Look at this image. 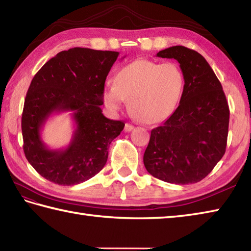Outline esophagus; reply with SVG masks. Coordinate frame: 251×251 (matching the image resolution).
<instances>
[{"label": "esophagus", "instance_id": "esophagus-1", "mask_svg": "<svg viewBox=\"0 0 251 251\" xmlns=\"http://www.w3.org/2000/svg\"><path fill=\"white\" fill-rule=\"evenodd\" d=\"M134 128H135V126L132 125V124H130V123H126V124H125V131L129 132V131H131Z\"/></svg>", "mask_w": 251, "mask_h": 251}]
</instances>
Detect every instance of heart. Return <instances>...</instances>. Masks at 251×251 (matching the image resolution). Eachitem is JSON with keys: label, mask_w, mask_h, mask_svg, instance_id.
Returning a JSON list of instances; mask_svg holds the SVG:
<instances>
[{"label": "heart", "mask_w": 251, "mask_h": 251, "mask_svg": "<svg viewBox=\"0 0 251 251\" xmlns=\"http://www.w3.org/2000/svg\"><path fill=\"white\" fill-rule=\"evenodd\" d=\"M185 90V76L175 63L136 60L117 72L115 82H105L102 97L112 111L128 101L137 120L146 124L163 122L177 109Z\"/></svg>", "instance_id": "b5f03b06"}]
</instances>
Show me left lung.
I'll use <instances>...</instances> for the list:
<instances>
[{"instance_id":"1","label":"left lung","mask_w":251,"mask_h":251,"mask_svg":"<svg viewBox=\"0 0 251 251\" xmlns=\"http://www.w3.org/2000/svg\"><path fill=\"white\" fill-rule=\"evenodd\" d=\"M156 56L179 63L185 90L173 114L151 130L144 154L145 168L166 183H198L213 170L226 149V97L209 63L197 51L175 46Z\"/></svg>"}]
</instances>
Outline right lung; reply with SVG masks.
<instances>
[{"instance_id": "add662e5", "label": "right lung", "mask_w": 251, "mask_h": 251, "mask_svg": "<svg viewBox=\"0 0 251 251\" xmlns=\"http://www.w3.org/2000/svg\"><path fill=\"white\" fill-rule=\"evenodd\" d=\"M119 52L73 48L57 53L34 75L22 115L24 152L42 177L54 184L83 183L104 168L109 147L124 122L103 115V88ZM73 112L75 130L66 149L49 150L41 130L54 112Z\"/></svg>"}]
</instances>
